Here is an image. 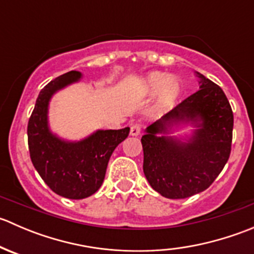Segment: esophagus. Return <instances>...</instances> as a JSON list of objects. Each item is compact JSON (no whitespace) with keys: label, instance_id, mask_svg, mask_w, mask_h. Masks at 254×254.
<instances>
[{"label":"esophagus","instance_id":"obj_1","mask_svg":"<svg viewBox=\"0 0 254 254\" xmlns=\"http://www.w3.org/2000/svg\"><path fill=\"white\" fill-rule=\"evenodd\" d=\"M140 132H141V125H131V127H130V135H131V136H137V135H140Z\"/></svg>","mask_w":254,"mask_h":254}]
</instances>
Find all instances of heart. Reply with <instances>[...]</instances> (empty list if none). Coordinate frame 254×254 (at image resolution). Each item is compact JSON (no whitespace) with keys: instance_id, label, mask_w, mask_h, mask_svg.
Segmentation results:
<instances>
[{"instance_id":"1","label":"heart","mask_w":254,"mask_h":254,"mask_svg":"<svg viewBox=\"0 0 254 254\" xmlns=\"http://www.w3.org/2000/svg\"><path fill=\"white\" fill-rule=\"evenodd\" d=\"M140 89L146 96L158 93V106L168 108L181 94L182 86L176 77H168L162 72H151L141 81Z\"/></svg>"}]
</instances>
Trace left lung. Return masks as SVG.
Wrapping results in <instances>:
<instances>
[{"mask_svg": "<svg viewBox=\"0 0 254 254\" xmlns=\"http://www.w3.org/2000/svg\"><path fill=\"white\" fill-rule=\"evenodd\" d=\"M199 89L146 127L141 137L143 173L150 186L168 199H184L211 186L231 153L234 114L224 91L201 73ZM190 124V137H170Z\"/></svg>", "mask_w": 254, "mask_h": 254, "instance_id": "1", "label": "left lung"}]
</instances>
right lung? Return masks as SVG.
Listing matches in <instances>:
<instances>
[{
    "instance_id": "add662e5",
    "label": "right lung",
    "mask_w": 254,
    "mask_h": 254,
    "mask_svg": "<svg viewBox=\"0 0 254 254\" xmlns=\"http://www.w3.org/2000/svg\"><path fill=\"white\" fill-rule=\"evenodd\" d=\"M81 77L78 71H70L49 82L28 122L33 166L54 193L67 199H84L101 188L113 151L130 131V127L97 130L81 141H66L51 132L48 122L51 97Z\"/></svg>"
}]
</instances>
